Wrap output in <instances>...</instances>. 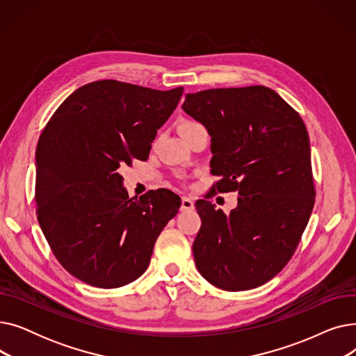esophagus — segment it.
I'll use <instances>...</instances> for the list:
<instances>
[{"label":"esophagus","mask_w":356,"mask_h":356,"mask_svg":"<svg viewBox=\"0 0 356 356\" xmlns=\"http://www.w3.org/2000/svg\"><path fill=\"white\" fill-rule=\"evenodd\" d=\"M195 208V202L192 197L183 196L181 197V211H192Z\"/></svg>","instance_id":"esophagus-1"}]
</instances>
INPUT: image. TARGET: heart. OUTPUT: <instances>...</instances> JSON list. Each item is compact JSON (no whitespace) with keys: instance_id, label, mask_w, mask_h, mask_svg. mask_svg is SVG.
I'll return each mask as SVG.
<instances>
[{"instance_id":"heart-1","label":"heart","mask_w":356,"mask_h":356,"mask_svg":"<svg viewBox=\"0 0 356 356\" xmlns=\"http://www.w3.org/2000/svg\"><path fill=\"white\" fill-rule=\"evenodd\" d=\"M193 125H197V122H195V121H183V122L180 124V127H179V131H183V129H186V128H191V127H193Z\"/></svg>"}]
</instances>
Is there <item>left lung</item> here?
<instances>
[{"label": "left lung", "instance_id": "left-lung-1", "mask_svg": "<svg viewBox=\"0 0 356 356\" xmlns=\"http://www.w3.org/2000/svg\"><path fill=\"white\" fill-rule=\"evenodd\" d=\"M181 108L212 137L211 172L220 177L212 191L239 195L228 215L208 200L196 202V267L218 289H255L286 267L313 211L306 125L261 85L188 93Z\"/></svg>", "mask_w": 356, "mask_h": 356}]
</instances>
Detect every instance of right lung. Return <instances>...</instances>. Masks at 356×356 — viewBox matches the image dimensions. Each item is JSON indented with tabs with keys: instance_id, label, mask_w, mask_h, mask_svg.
Segmentation results:
<instances>
[{
	"instance_id": "right-lung-1",
	"label": "right lung",
	"mask_w": 356,
	"mask_h": 356,
	"mask_svg": "<svg viewBox=\"0 0 356 356\" xmlns=\"http://www.w3.org/2000/svg\"><path fill=\"white\" fill-rule=\"evenodd\" d=\"M183 88L90 82L54 111L35 149V212L51 252L81 282L117 289L148 267L180 197L167 189L128 197L118 168L147 160Z\"/></svg>"
}]
</instances>
